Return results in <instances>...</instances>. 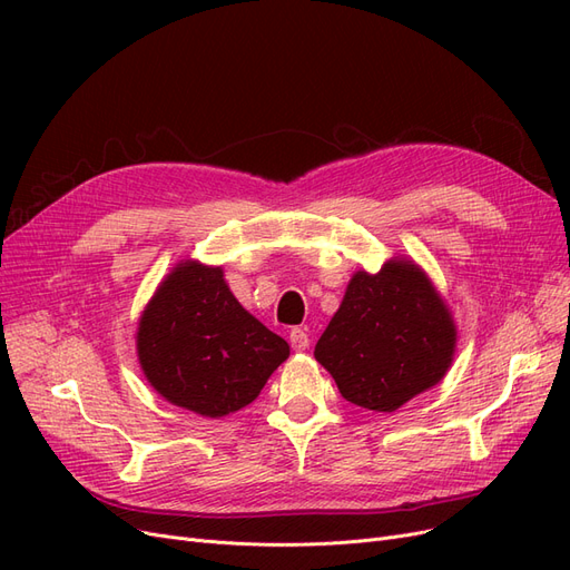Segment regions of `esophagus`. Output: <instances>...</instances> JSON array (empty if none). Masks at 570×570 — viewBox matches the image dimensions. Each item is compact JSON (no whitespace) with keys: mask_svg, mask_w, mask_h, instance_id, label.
Returning <instances> with one entry per match:
<instances>
[{"mask_svg":"<svg viewBox=\"0 0 570 570\" xmlns=\"http://www.w3.org/2000/svg\"><path fill=\"white\" fill-rule=\"evenodd\" d=\"M289 347L295 352H304L308 347V335L302 331V327H292L289 331Z\"/></svg>","mask_w":570,"mask_h":570,"instance_id":"34e87169","label":"esophagus"}]
</instances>
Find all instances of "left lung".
I'll return each instance as SVG.
<instances>
[{"mask_svg":"<svg viewBox=\"0 0 570 570\" xmlns=\"http://www.w3.org/2000/svg\"><path fill=\"white\" fill-rule=\"evenodd\" d=\"M454 347L456 325L433 283L392 258L377 273H354L314 356L347 402L396 411L442 381Z\"/></svg>","mask_w":570,"mask_h":570,"instance_id":"left-lung-1","label":"left lung"}]
</instances>
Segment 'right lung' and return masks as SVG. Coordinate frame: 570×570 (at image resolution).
<instances>
[{"label": "right lung", "mask_w": 570, "mask_h": 570, "mask_svg": "<svg viewBox=\"0 0 570 570\" xmlns=\"http://www.w3.org/2000/svg\"><path fill=\"white\" fill-rule=\"evenodd\" d=\"M289 344L245 312L223 271L178 264L137 325V358L166 402L206 419L252 404Z\"/></svg>", "instance_id": "add662e5"}]
</instances>
